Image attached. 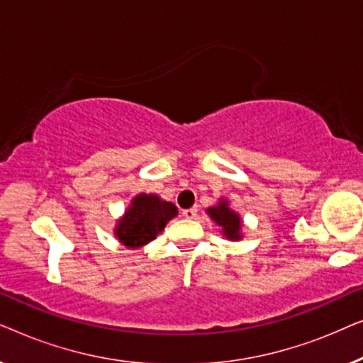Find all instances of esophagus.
Masks as SVG:
<instances>
[{"label": "esophagus", "mask_w": 363, "mask_h": 363, "mask_svg": "<svg viewBox=\"0 0 363 363\" xmlns=\"http://www.w3.org/2000/svg\"><path fill=\"white\" fill-rule=\"evenodd\" d=\"M196 213H198V210L195 206H193V208H188V210L183 211V216H185L186 220H193V218L196 216Z\"/></svg>", "instance_id": "34e87169"}]
</instances>
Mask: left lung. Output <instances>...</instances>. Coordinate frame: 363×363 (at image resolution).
Listing matches in <instances>:
<instances>
[{
	"label": "left lung",
	"mask_w": 363,
	"mask_h": 363,
	"mask_svg": "<svg viewBox=\"0 0 363 363\" xmlns=\"http://www.w3.org/2000/svg\"><path fill=\"white\" fill-rule=\"evenodd\" d=\"M206 215L211 218L213 223H216L221 228L223 238L230 241H240L245 236L242 233V220L240 213L233 210L230 201L226 198H220L216 205L206 208Z\"/></svg>",
	"instance_id": "left-lung-1"
}]
</instances>
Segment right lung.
Listing matches in <instances>:
<instances>
[{
    "instance_id": "add662e5",
    "label": "right lung",
    "mask_w": 363,
    "mask_h": 363,
    "mask_svg": "<svg viewBox=\"0 0 363 363\" xmlns=\"http://www.w3.org/2000/svg\"><path fill=\"white\" fill-rule=\"evenodd\" d=\"M178 215V208L153 193H138L116 221L113 236L128 250H140L165 230Z\"/></svg>"
}]
</instances>
